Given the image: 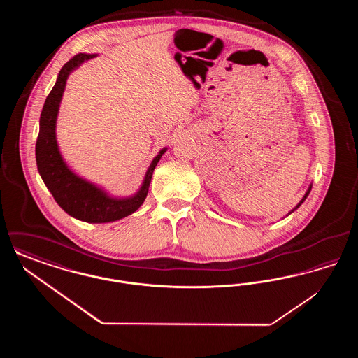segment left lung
<instances>
[{"mask_svg": "<svg viewBox=\"0 0 358 358\" xmlns=\"http://www.w3.org/2000/svg\"><path fill=\"white\" fill-rule=\"evenodd\" d=\"M311 187H313V184H310V185H308V187H307L306 193H305V196H303V197H302V199H301V201H299V203H298V204H296V205H295V206H294V209H291V210H289V215H291V213H292V212H294V210H296V209H298V208H299V206H301V205L303 204V201H305V200H306L307 196H308V193H310V190H311ZM289 215H286V216H289Z\"/></svg>", "mask_w": 358, "mask_h": 358, "instance_id": "8db88e82", "label": "left lung"}]
</instances>
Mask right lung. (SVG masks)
Segmentation results:
<instances>
[{
  "label": "right lung",
  "instance_id": "right-lung-1",
  "mask_svg": "<svg viewBox=\"0 0 358 358\" xmlns=\"http://www.w3.org/2000/svg\"><path fill=\"white\" fill-rule=\"evenodd\" d=\"M96 56V53H79L60 69L56 83L43 106L40 115V131L36 142L37 169L55 201L69 216L80 222L92 224L117 222L134 213L143 204L149 192L154 169L162 154L168 150V148H164L158 152L145 173L139 189L134 194L126 197L113 196L104 187L85 180L72 171L63 158L56 138L59 108L69 75L83 63Z\"/></svg>",
  "mask_w": 358,
  "mask_h": 358
}]
</instances>
